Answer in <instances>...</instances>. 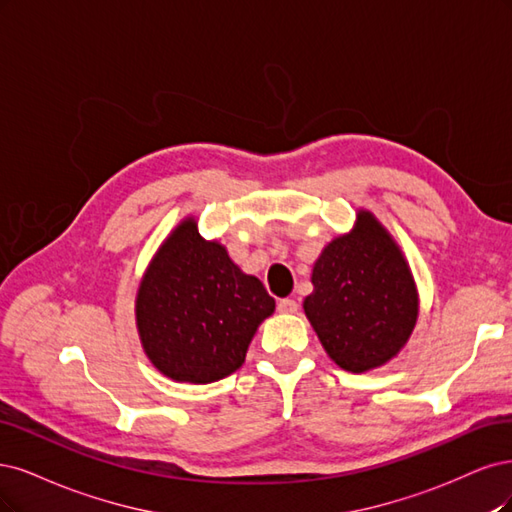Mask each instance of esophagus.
<instances>
[{
  "instance_id": "obj_1",
  "label": "esophagus",
  "mask_w": 512,
  "mask_h": 512,
  "mask_svg": "<svg viewBox=\"0 0 512 512\" xmlns=\"http://www.w3.org/2000/svg\"><path fill=\"white\" fill-rule=\"evenodd\" d=\"M276 308H278V312H283V315H293V312H298L300 304L291 298H283V300H278Z\"/></svg>"
}]
</instances>
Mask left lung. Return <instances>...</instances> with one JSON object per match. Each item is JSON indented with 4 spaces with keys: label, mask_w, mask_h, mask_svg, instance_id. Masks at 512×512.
<instances>
[{
    "label": "left lung",
    "mask_w": 512,
    "mask_h": 512,
    "mask_svg": "<svg viewBox=\"0 0 512 512\" xmlns=\"http://www.w3.org/2000/svg\"><path fill=\"white\" fill-rule=\"evenodd\" d=\"M304 312L327 355L349 372L383 366L417 323L415 280L385 227L357 214L351 234L325 246L312 268Z\"/></svg>",
    "instance_id": "1"
}]
</instances>
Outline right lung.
<instances>
[{
	"instance_id": "1",
	"label": "right lung",
	"mask_w": 512,
	"mask_h": 512,
	"mask_svg": "<svg viewBox=\"0 0 512 512\" xmlns=\"http://www.w3.org/2000/svg\"><path fill=\"white\" fill-rule=\"evenodd\" d=\"M274 312L261 280L244 274L193 219L163 242L136 300L138 332L155 368L180 383H214L236 372L259 323Z\"/></svg>"
}]
</instances>
